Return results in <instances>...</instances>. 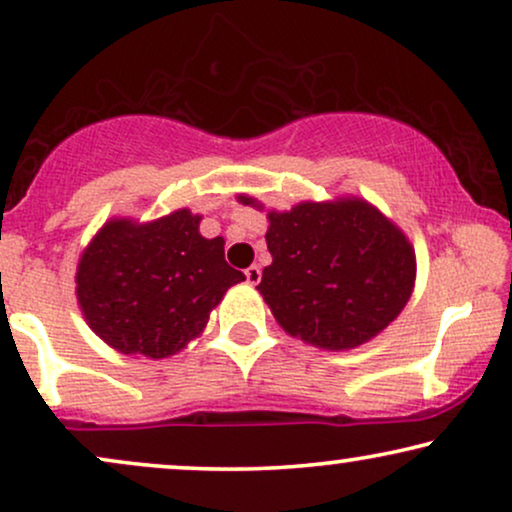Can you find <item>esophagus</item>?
<instances>
[{"label": "esophagus", "instance_id": "1", "mask_svg": "<svg viewBox=\"0 0 512 512\" xmlns=\"http://www.w3.org/2000/svg\"><path fill=\"white\" fill-rule=\"evenodd\" d=\"M245 281H248L250 286H257V283L262 281V269L257 267V264H252V267L245 269Z\"/></svg>", "mask_w": 512, "mask_h": 512}]
</instances>
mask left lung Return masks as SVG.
I'll return each instance as SVG.
<instances>
[{
  "label": "left lung",
  "mask_w": 512,
  "mask_h": 512,
  "mask_svg": "<svg viewBox=\"0 0 512 512\" xmlns=\"http://www.w3.org/2000/svg\"><path fill=\"white\" fill-rule=\"evenodd\" d=\"M267 248L271 264L257 290L290 335L323 349H352L378 335L416 281L409 241L364 200L269 212Z\"/></svg>",
  "instance_id": "8db88e82"
}]
</instances>
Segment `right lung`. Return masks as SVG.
I'll return each instance as SVG.
<instances>
[{"label":"right lung","mask_w":512,"mask_h":512,"mask_svg":"<svg viewBox=\"0 0 512 512\" xmlns=\"http://www.w3.org/2000/svg\"><path fill=\"white\" fill-rule=\"evenodd\" d=\"M198 224L177 210L151 224L115 219L96 234L77 267V300L101 340L134 357H170L245 281L226 264L222 238H203Z\"/></svg>","instance_id":"add662e5"}]
</instances>
